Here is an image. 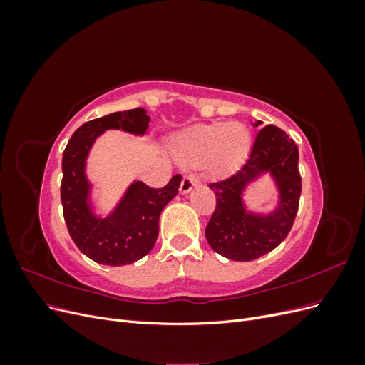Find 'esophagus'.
I'll return each mask as SVG.
<instances>
[{
  "instance_id": "34e87169",
  "label": "esophagus",
  "mask_w": 365,
  "mask_h": 365,
  "mask_svg": "<svg viewBox=\"0 0 365 365\" xmlns=\"http://www.w3.org/2000/svg\"><path fill=\"white\" fill-rule=\"evenodd\" d=\"M196 185H200V180H197L193 175H185L181 181V185H180V193L181 195L189 193Z\"/></svg>"
}]
</instances>
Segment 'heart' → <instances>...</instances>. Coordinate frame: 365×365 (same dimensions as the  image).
Wrapping results in <instances>:
<instances>
[{
  "instance_id": "obj_1",
  "label": "heart",
  "mask_w": 365,
  "mask_h": 365,
  "mask_svg": "<svg viewBox=\"0 0 365 365\" xmlns=\"http://www.w3.org/2000/svg\"><path fill=\"white\" fill-rule=\"evenodd\" d=\"M251 145L248 129L237 123L195 125L180 132L173 150L178 161L196 165L205 161L207 169L224 175L237 169L248 155Z\"/></svg>"
}]
</instances>
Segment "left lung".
<instances>
[{
  "mask_svg": "<svg viewBox=\"0 0 365 365\" xmlns=\"http://www.w3.org/2000/svg\"><path fill=\"white\" fill-rule=\"evenodd\" d=\"M259 125L260 120L252 123ZM264 174L278 192L276 205L268 212L251 209L243 200L247 185ZM208 187L216 195L215 213L205 228L208 245L230 260L259 259L282 244L297 216L302 193L298 148L280 128L264 126L242 169Z\"/></svg>",
  "mask_w": 365,
  "mask_h": 365,
  "instance_id": "8db88e82",
  "label": "left lung"
}]
</instances>
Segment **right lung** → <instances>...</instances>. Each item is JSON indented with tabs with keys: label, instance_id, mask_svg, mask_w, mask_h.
Masks as SVG:
<instances>
[{
	"label": "right lung",
	"instance_id": "add662e5",
	"mask_svg": "<svg viewBox=\"0 0 365 365\" xmlns=\"http://www.w3.org/2000/svg\"><path fill=\"white\" fill-rule=\"evenodd\" d=\"M149 121L143 108L108 114L82 125L63 150L61 201L65 224L77 248L101 264L121 267L145 257L157 242L163 208L178 195L181 175H175L163 189H150L141 181L130 182L106 216L98 215L93 202L86 160L96 140L109 129L143 137Z\"/></svg>",
	"mask_w": 365,
	"mask_h": 365
}]
</instances>
